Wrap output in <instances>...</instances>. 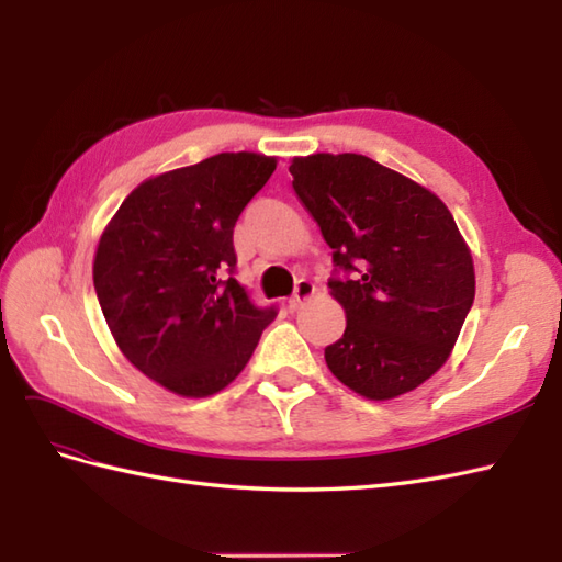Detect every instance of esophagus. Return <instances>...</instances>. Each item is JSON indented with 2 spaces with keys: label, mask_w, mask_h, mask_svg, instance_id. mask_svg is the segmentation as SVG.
<instances>
[{
  "label": "esophagus",
  "mask_w": 562,
  "mask_h": 562,
  "mask_svg": "<svg viewBox=\"0 0 562 562\" xmlns=\"http://www.w3.org/2000/svg\"><path fill=\"white\" fill-rule=\"evenodd\" d=\"M316 294V284H313L311 280H299L296 282V290H294V294H292V299H290V311H296V308H302L308 299Z\"/></svg>",
  "instance_id": "34e87169"
}]
</instances>
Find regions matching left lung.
Wrapping results in <instances>:
<instances>
[{
  "label": "left lung",
  "mask_w": 562,
  "mask_h": 562,
  "mask_svg": "<svg viewBox=\"0 0 562 562\" xmlns=\"http://www.w3.org/2000/svg\"><path fill=\"white\" fill-rule=\"evenodd\" d=\"M290 172L333 263L349 272L328 282L347 328L325 363L367 400L412 393L450 359L474 302V260L452 213L367 155L313 153Z\"/></svg>",
  "instance_id": "left-lung-1"
}]
</instances>
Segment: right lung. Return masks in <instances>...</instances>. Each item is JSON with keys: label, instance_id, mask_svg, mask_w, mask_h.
I'll return each mask as SVG.
<instances>
[{"label": "right lung", "instance_id": "right-lung-1", "mask_svg": "<svg viewBox=\"0 0 562 562\" xmlns=\"http://www.w3.org/2000/svg\"><path fill=\"white\" fill-rule=\"evenodd\" d=\"M278 158L220 153L155 175L102 229L93 284L134 367L179 397H211L249 363L276 308H256L234 272V225Z\"/></svg>", "mask_w": 562, "mask_h": 562}]
</instances>
